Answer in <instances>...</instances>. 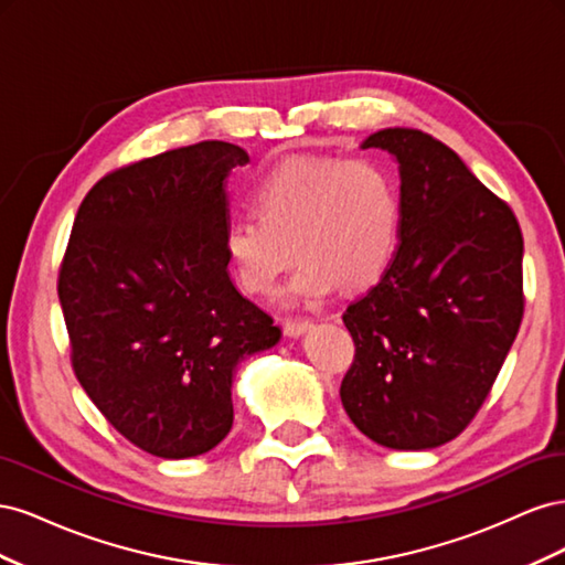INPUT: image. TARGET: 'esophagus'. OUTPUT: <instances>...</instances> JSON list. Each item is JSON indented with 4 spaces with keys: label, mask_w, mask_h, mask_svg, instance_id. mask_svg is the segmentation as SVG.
Returning a JSON list of instances; mask_svg holds the SVG:
<instances>
[{
    "label": "esophagus",
    "mask_w": 565,
    "mask_h": 565,
    "mask_svg": "<svg viewBox=\"0 0 565 565\" xmlns=\"http://www.w3.org/2000/svg\"><path fill=\"white\" fill-rule=\"evenodd\" d=\"M313 328V320L309 318H287L282 322V330L287 337H299L303 332H309Z\"/></svg>",
    "instance_id": "1"
}]
</instances>
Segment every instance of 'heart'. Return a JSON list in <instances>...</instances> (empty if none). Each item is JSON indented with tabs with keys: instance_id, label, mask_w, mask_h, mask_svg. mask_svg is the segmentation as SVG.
<instances>
[{
	"instance_id": "1",
	"label": "heart",
	"mask_w": 565,
	"mask_h": 565,
	"mask_svg": "<svg viewBox=\"0 0 565 565\" xmlns=\"http://www.w3.org/2000/svg\"><path fill=\"white\" fill-rule=\"evenodd\" d=\"M254 216L224 231L235 282L252 297H270L299 256L289 295L320 301L339 287L377 282L401 245L403 195L391 169L377 160L292 158L252 185Z\"/></svg>"
}]
</instances>
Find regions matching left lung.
Returning a JSON list of instances; mask_svg holds the SVG:
<instances>
[{"instance_id":"1","label":"left lung","mask_w":565,"mask_h":565,"mask_svg":"<svg viewBox=\"0 0 565 565\" xmlns=\"http://www.w3.org/2000/svg\"><path fill=\"white\" fill-rule=\"evenodd\" d=\"M363 148L398 160L403 228L391 266L344 311L355 355L341 405L367 438L426 450L481 409L523 320V235L509 204L419 129Z\"/></svg>"}]
</instances>
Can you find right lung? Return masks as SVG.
<instances>
[{
    "label": "right lung",
    "instance_id": "1",
    "mask_svg": "<svg viewBox=\"0 0 565 565\" xmlns=\"http://www.w3.org/2000/svg\"><path fill=\"white\" fill-rule=\"evenodd\" d=\"M247 162L241 146L202 141L119 167L82 200L63 254L75 377L156 457L218 446L233 426L235 367L280 339L228 276L224 181Z\"/></svg>",
    "mask_w": 565,
    "mask_h": 565
}]
</instances>
